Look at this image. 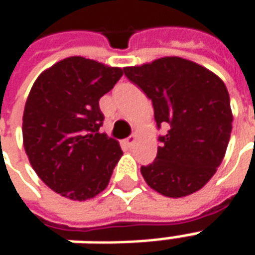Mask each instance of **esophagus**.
<instances>
[{"label": "esophagus", "instance_id": "obj_1", "mask_svg": "<svg viewBox=\"0 0 255 255\" xmlns=\"http://www.w3.org/2000/svg\"><path fill=\"white\" fill-rule=\"evenodd\" d=\"M135 142H136V136H135V135H132V136H128L127 139H124V144H127L128 147L133 146Z\"/></svg>", "mask_w": 255, "mask_h": 255}]
</instances>
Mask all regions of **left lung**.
<instances>
[{
  "label": "left lung",
  "instance_id": "left-lung-1",
  "mask_svg": "<svg viewBox=\"0 0 255 255\" xmlns=\"http://www.w3.org/2000/svg\"><path fill=\"white\" fill-rule=\"evenodd\" d=\"M124 73L151 100L157 126L169 124L153 164L140 168L144 182L169 198L201 190L223 162L232 131L224 82L208 68L176 56L126 67Z\"/></svg>",
  "mask_w": 255,
  "mask_h": 255
}]
</instances>
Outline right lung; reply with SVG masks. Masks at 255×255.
Returning a JSON list of instances; mask_svg holds the SVG:
<instances>
[{
  "instance_id": "add662e5",
  "label": "right lung",
  "mask_w": 255,
  "mask_h": 255,
  "mask_svg": "<svg viewBox=\"0 0 255 255\" xmlns=\"http://www.w3.org/2000/svg\"><path fill=\"white\" fill-rule=\"evenodd\" d=\"M123 68L72 56L36 78L25 101L23 144L42 182L72 201L94 198L108 187L123 151L100 132V98L123 76Z\"/></svg>"
}]
</instances>
